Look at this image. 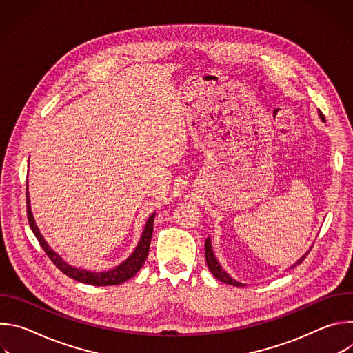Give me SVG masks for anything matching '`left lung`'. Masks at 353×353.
<instances>
[{"label": "left lung", "instance_id": "left-lung-1", "mask_svg": "<svg viewBox=\"0 0 353 353\" xmlns=\"http://www.w3.org/2000/svg\"><path fill=\"white\" fill-rule=\"evenodd\" d=\"M319 114H320V119L325 123L324 114H323L321 112H319ZM310 250H312V248H310ZM310 250H309L307 253H306L303 257H301L300 260H297V261L292 265V268L303 263V260H305V259L307 257V254L310 253ZM205 260H207V265H208L210 271L212 272V275H214L218 281H221V282H223V283H228V285H233V286H243V283L234 281L232 276H229V275L223 271V268L221 267V264H219L218 260L215 259V254H214V251H212V245H211V239H210V237L205 240Z\"/></svg>", "mask_w": 353, "mask_h": 353}]
</instances>
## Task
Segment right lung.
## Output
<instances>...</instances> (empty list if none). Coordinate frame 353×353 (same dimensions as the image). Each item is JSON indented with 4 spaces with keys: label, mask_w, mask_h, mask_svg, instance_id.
Segmentation results:
<instances>
[{
    "label": "right lung",
    "mask_w": 353,
    "mask_h": 353,
    "mask_svg": "<svg viewBox=\"0 0 353 353\" xmlns=\"http://www.w3.org/2000/svg\"><path fill=\"white\" fill-rule=\"evenodd\" d=\"M26 208H28L26 212H28V221H29L30 229L34 233L36 239L39 240L41 248L44 250V253L47 254V257L53 261V264L61 272H64L67 276H70V278H72L78 282L93 285V286L120 285V283L128 281L130 278H132L141 270V267L143 265V263L148 257L149 244H150V239H152V232H154L155 214H152L148 218L138 245L135 247L134 253L125 261H123L120 265H117L116 268H113L110 271H106V272H90V271L81 270V268H77V267H72V265L67 264L57 253H54V251L50 248V245L43 239L41 233L39 232V228L36 226V222L33 219V215H32V211H30V199H29L28 191H26Z\"/></svg>",
    "instance_id": "obj_1"
}]
</instances>
